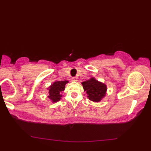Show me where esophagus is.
<instances>
[{"label":"esophagus","mask_w":151,"mask_h":151,"mask_svg":"<svg viewBox=\"0 0 151 151\" xmlns=\"http://www.w3.org/2000/svg\"><path fill=\"white\" fill-rule=\"evenodd\" d=\"M72 81H77V78L75 77V76H74V77L72 78Z\"/></svg>","instance_id":"esophagus-1"}]
</instances>
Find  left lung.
<instances>
[{
  "instance_id": "1",
  "label": "left lung",
  "mask_w": 151,
  "mask_h": 151,
  "mask_svg": "<svg viewBox=\"0 0 151 151\" xmlns=\"http://www.w3.org/2000/svg\"><path fill=\"white\" fill-rule=\"evenodd\" d=\"M84 91L88 93V97L92 101L99 102L104 97L106 86L92 78L82 82Z\"/></svg>"
}]
</instances>
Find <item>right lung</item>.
I'll use <instances>...</instances> for the list:
<instances>
[{"label":"right lung","instance_id":"obj_1","mask_svg":"<svg viewBox=\"0 0 151 151\" xmlns=\"http://www.w3.org/2000/svg\"><path fill=\"white\" fill-rule=\"evenodd\" d=\"M68 81H56L49 87V98L53 102H56L60 100L62 95H60V93L64 91L65 86Z\"/></svg>","mask_w":151,"mask_h":151}]
</instances>
